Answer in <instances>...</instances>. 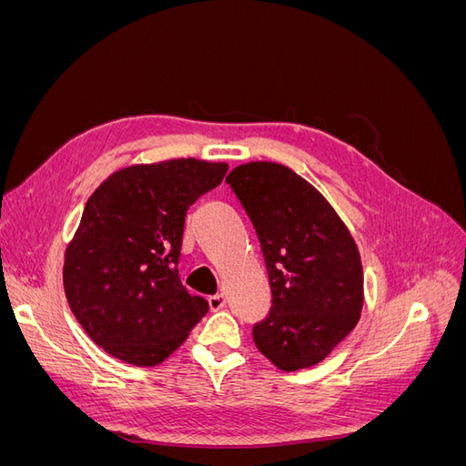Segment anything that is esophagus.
<instances>
[{
    "label": "esophagus",
    "instance_id": "obj_1",
    "mask_svg": "<svg viewBox=\"0 0 466 466\" xmlns=\"http://www.w3.org/2000/svg\"><path fill=\"white\" fill-rule=\"evenodd\" d=\"M208 303H209L211 311H219V309H223L225 303H228V298H225V293H216V295H211Z\"/></svg>",
    "mask_w": 466,
    "mask_h": 466
}]
</instances>
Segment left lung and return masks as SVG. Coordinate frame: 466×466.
Masks as SVG:
<instances>
[{"label": "left lung", "mask_w": 466, "mask_h": 466, "mask_svg": "<svg viewBox=\"0 0 466 466\" xmlns=\"http://www.w3.org/2000/svg\"><path fill=\"white\" fill-rule=\"evenodd\" d=\"M255 225L272 289L255 344L276 368H313L354 330L363 309L358 245L330 202L289 167L250 161L225 178Z\"/></svg>", "instance_id": "1"}]
</instances>
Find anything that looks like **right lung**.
I'll use <instances>...</instances> for the list:
<instances>
[{
	"instance_id": "1",
	"label": "right lung",
	"mask_w": 466,
	"mask_h": 466,
	"mask_svg": "<svg viewBox=\"0 0 466 466\" xmlns=\"http://www.w3.org/2000/svg\"><path fill=\"white\" fill-rule=\"evenodd\" d=\"M228 168L194 157L130 165L91 194L66 247L64 289L83 330L112 358L159 365L208 313L177 262L188 208Z\"/></svg>"
}]
</instances>
